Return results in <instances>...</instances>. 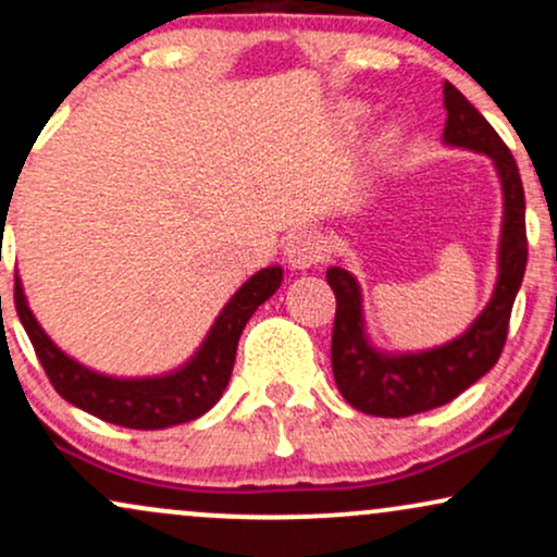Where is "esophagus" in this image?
Segmentation results:
<instances>
[{
  "instance_id": "obj_1",
  "label": "esophagus",
  "mask_w": 557,
  "mask_h": 557,
  "mask_svg": "<svg viewBox=\"0 0 557 557\" xmlns=\"http://www.w3.org/2000/svg\"><path fill=\"white\" fill-rule=\"evenodd\" d=\"M285 261L293 270H311L322 261V240L311 230L293 233L285 243Z\"/></svg>"
}]
</instances>
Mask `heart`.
Listing matches in <instances>:
<instances>
[{"instance_id": "obj_1", "label": "heart", "mask_w": 557, "mask_h": 557, "mask_svg": "<svg viewBox=\"0 0 557 557\" xmlns=\"http://www.w3.org/2000/svg\"><path fill=\"white\" fill-rule=\"evenodd\" d=\"M345 114H348L350 120L361 117V114H363V107H359V104H348V107H345Z\"/></svg>"}]
</instances>
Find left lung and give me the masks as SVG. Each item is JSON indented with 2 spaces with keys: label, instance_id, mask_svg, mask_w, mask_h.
<instances>
[{
  "label": "left lung",
  "instance_id": "left-lung-1",
  "mask_svg": "<svg viewBox=\"0 0 557 557\" xmlns=\"http://www.w3.org/2000/svg\"><path fill=\"white\" fill-rule=\"evenodd\" d=\"M447 112L443 144L490 157L503 196L497 280L492 296L461 335L421 350H385L372 341L363 314V293L354 272L335 264L327 283L337 298L332 330V374L356 411L400 419L445 406L474 385L500 359L510 309L527 270V201L516 159L495 127L445 81Z\"/></svg>",
  "mask_w": 557,
  "mask_h": 557
}]
</instances>
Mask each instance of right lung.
Segmentation results:
<instances>
[{"mask_svg": "<svg viewBox=\"0 0 557 557\" xmlns=\"http://www.w3.org/2000/svg\"><path fill=\"white\" fill-rule=\"evenodd\" d=\"M283 267L272 264L243 283L222 306L214 324L190 359L181 367L149 376H114L96 372L57 345L44 332L28 298L23 280L15 277V306L44 372L57 393L91 417L127 426V430H168L194 421L216 406L233 374L240 332L253 311L277 293Z\"/></svg>", "mask_w": 557, "mask_h": 557, "instance_id": "1", "label": "right lung"}]
</instances>
